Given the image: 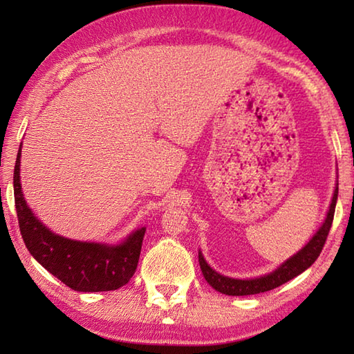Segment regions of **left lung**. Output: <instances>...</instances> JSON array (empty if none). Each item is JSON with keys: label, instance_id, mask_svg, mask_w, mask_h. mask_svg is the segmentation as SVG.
I'll return each instance as SVG.
<instances>
[{"label": "left lung", "instance_id": "obj_1", "mask_svg": "<svg viewBox=\"0 0 354 354\" xmlns=\"http://www.w3.org/2000/svg\"><path fill=\"white\" fill-rule=\"evenodd\" d=\"M336 199H337V184H336L333 199H332V204H330L326 221L321 225V228L318 230L317 234L310 239V242L307 243L301 251H298L293 257H290L288 261H284L280 268H277L274 272H270L268 275H263L260 278H251V280H237V278L223 277L208 266L204 255H202V252L199 251V265L207 283L217 292L225 293V295L242 297V295H254V293L272 290L278 288V286H281L286 281H289L292 278H295L297 275L304 272V270L307 268H310L315 263V260L319 257L322 248L326 245L328 231L332 228Z\"/></svg>", "mask_w": 354, "mask_h": 354}]
</instances>
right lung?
I'll return each mask as SVG.
<instances>
[{
    "label": "right lung",
    "mask_w": 354,
    "mask_h": 354,
    "mask_svg": "<svg viewBox=\"0 0 354 354\" xmlns=\"http://www.w3.org/2000/svg\"><path fill=\"white\" fill-rule=\"evenodd\" d=\"M21 146L15 162L13 193L19 231L30 254L73 290L104 292L122 288L131 280L138 266L146 228L133 231L120 245L77 242L51 232L36 219L22 194L19 183Z\"/></svg>",
    "instance_id": "right-lung-1"
}]
</instances>
